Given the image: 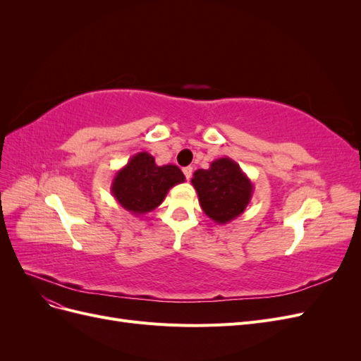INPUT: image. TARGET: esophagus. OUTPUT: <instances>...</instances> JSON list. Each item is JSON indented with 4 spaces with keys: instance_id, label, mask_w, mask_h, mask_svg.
Returning a JSON list of instances; mask_svg holds the SVG:
<instances>
[{
    "instance_id": "34e87169",
    "label": "esophagus",
    "mask_w": 361,
    "mask_h": 361,
    "mask_svg": "<svg viewBox=\"0 0 361 361\" xmlns=\"http://www.w3.org/2000/svg\"><path fill=\"white\" fill-rule=\"evenodd\" d=\"M182 171H183V174H185V178H187V179L190 180V179H191V174H192V167H183Z\"/></svg>"
}]
</instances>
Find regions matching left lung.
<instances>
[{"label": "left lung", "mask_w": 361, "mask_h": 361, "mask_svg": "<svg viewBox=\"0 0 361 361\" xmlns=\"http://www.w3.org/2000/svg\"><path fill=\"white\" fill-rule=\"evenodd\" d=\"M191 183L203 212L216 224H227L244 214L255 191L239 164L227 157L212 161L209 169L195 170Z\"/></svg>", "instance_id": "1"}]
</instances>
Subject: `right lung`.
Instances as JSON below:
<instances>
[{
    "label": "right lung",
    "mask_w": 361,
    "mask_h": 361,
    "mask_svg": "<svg viewBox=\"0 0 361 361\" xmlns=\"http://www.w3.org/2000/svg\"><path fill=\"white\" fill-rule=\"evenodd\" d=\"M185 182L178 166H158L147 152H138L120 169L111 182V194L125 211L141 216L158 207L174 185Z\"/></svg>",
    "instance_id": "add662e5"
}]
</instances>
